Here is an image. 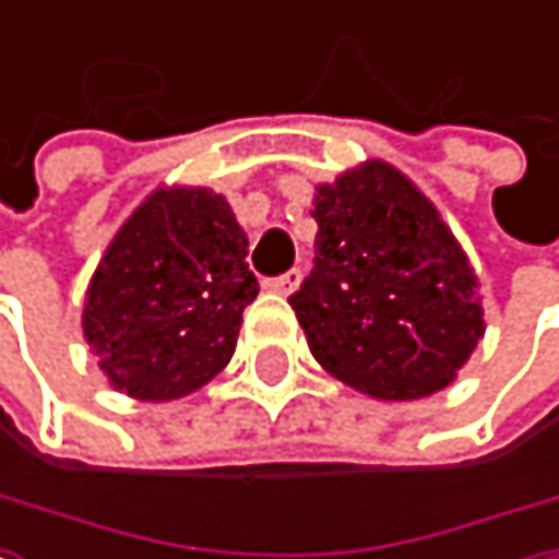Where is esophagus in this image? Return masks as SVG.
<instances>
[{
  "mask_svg": "<svg viewBox=\"0 0 559 559\" xmlns=\"http://www.w3.org/2000/svg\"><path fill=\"white\" fill-rule=\"evenodd\" d=\"M296 286H299V270H289V273H283V276L266 280V289H273V293H280V296H289Z\"/></svg>",
  "mask_w": 559,
  "mask_h": 559,
  "instance_id": "esophagus-1",
  "label": "esophagus"
}]
</instances>
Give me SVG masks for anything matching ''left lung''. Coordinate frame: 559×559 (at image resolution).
<instances>
[{"label": "left lung", "instance_id": "obj_1", "mask_svg": "<svg viewBox=\"0 0 559 559\" xmlns=\"http://www.w3.org/2000/svg\"><path fill=\"white\" fill-rule=\"evenodd\" d=\"M317 260L289 296L320 367L377 400L453 383L484 336L469 260L437 206L390 163L317 186Z\"/></svg>", "mask_w": 559, "mask_h": 559}]
</instances>
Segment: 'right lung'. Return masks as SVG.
<instances>
[{
  "instance_id": "1",
  "label": "right lung",
  "mask_w": 559,
  "mask_h": 559,
  "mask_svg": "<svg viewBox=\"0 0 559 559\" xmlns=\"http://www.w3.org/2000/svg\"><path fill=\"white\" fill-rule=\"evenodd\" d=\"M246 233L213 189H156L86 289L82 333L106 380L135 400H179L206 386L236 349L260 283Z\"/></svg>"
}]
</instances>
